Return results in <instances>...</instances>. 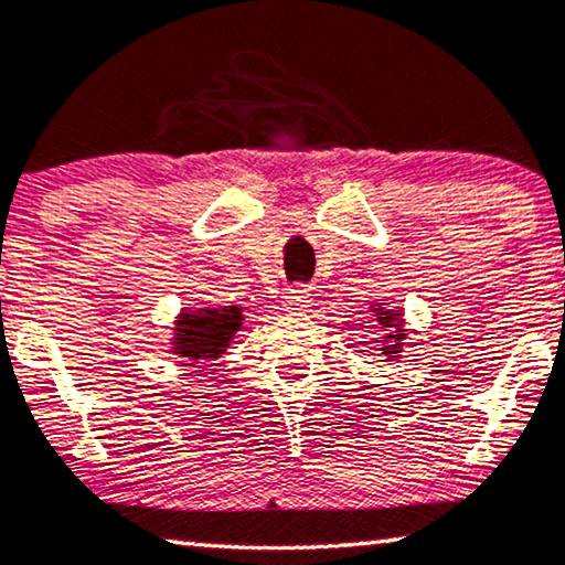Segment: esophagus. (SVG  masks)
<instances>
[{
	"label": "esophagus",
	"mask_w": 565,
	"mask_h": 565,
	"mask_svg": "<svg viewBox=\"0 0 565 565\" xmlns=\"http://www.w3.org/2000/svg\"><path fill=\"white\" fill-rule=\"evenodd\" d=\"M285 308H290V311H303V308L311 303V296H308L306 288H300V285H296V288L288 290V296H285Z\"/></svg>",
	"instance_id": "esophagus-1"
}]
</instances>
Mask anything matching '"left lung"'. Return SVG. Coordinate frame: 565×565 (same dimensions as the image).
Listing matches in <instances>:
<instances>
[{"instance_id":"8db88e82","label":"left lung","mask_w":565,"mask_h":565,"mask_svg":"<svg viewBox=\"0 0 565 565\" xmlns=\"http://www.w3.org/2000/svg\"><path fill=\"white\" fill-rule=\"evenodd\" d=\"M367 313V319H373L377 323V329H383V362H393V358H398V354L404 352V342L408 337L404 311H398V308H385V303H370Z\"/></svg>"}]
</instances>
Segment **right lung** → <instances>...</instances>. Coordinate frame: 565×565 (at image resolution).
Here are the masks:
<instances>
[{"label": "right lung", "instance_id": "add662e5", "mask_svg": "<svg viewBox=\"0 0 565 565\" xmlns=\"http://www.w3.org/2000/svg\"><path fill=\"white\" fill-rule=\"evenodd\" d=\"M244 327V313L238 306H200L182 308L174 316L169 352L182 362L218 360L234 342L236 331Z\"/></svg>", "mask_w": 565, "mask_h": 565}]
</instances>
